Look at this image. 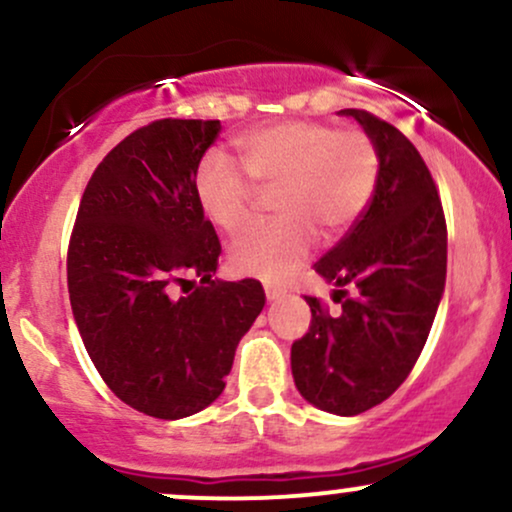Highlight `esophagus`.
<instances>
[{
  "label": "esophagus",
  "instance_id": "esophagus-1",
  "mask_svg": "<svg viewBox=\"0 0 512 512\" xmlns=\"http://www.w3.org/2000/svg\"><path fill=\"white\" fill-rule=\"evenodd\" d=\"M264 293H267V301H279V298L286 296V291L279 289V286H264Z\"/></svg>",
  "mask_w": 512,
  "mask_h": 512
}]
</instances>
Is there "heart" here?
I'll list each match as a JSON object with an SVG mask.
<instances>
[{
	"instance_id": "b5f03b06",
	"label": "heart",
	"mask_w": 512,
	"mask_h": 512,
	"mask_svg": "<svg viewBox=\"0 0 512 512\" xmlns=\"http://www.w3.org/2000/svg\"><path fill=\"white\" fill-rule=\"evenodd\" d=\"M236 146L245 170L223 151H207L195 170V199L207 221L233 233L248 221L255 185L276 187L272 209L279 219L250 223L228 245L240 274L267 281L289 276L313 250L315 231L342 236L378 187L380 151L363 129L286 120L248 129Z\"/></svg>"
}]
</instances>
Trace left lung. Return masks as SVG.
Listing matches in <instances>:
<instances>
[{
    "instance_id": "1",
    "label": "left lung",
    "mask_w": 512,
    "mask_h": 512,
    "mask_svg": "<svg viewBox=\"0 0 512 512\" xmlns=\"http://www.w3.org/2000/svg\"><path fill=\"white\" fill-rule=\"evenodd\" d=\"M380 151V178L368 209L317 260L337 286L339 315L320 298L310 330L291 346L298 392L317 409L356 416L385 402L421 356L448 269V228L436 182L416 146L368 110L346 108Z\"/></svg>"
}]
</instances>
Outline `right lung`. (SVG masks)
<instances>
[{
  "label": "right lung",
  "mask_w": 512,
  "mask_h": 512,
  "mask_svg": "<svg viewBox=\"0 0 512 512\" xmlns=\"http://www.w3.org/2000/svg\"><path fill=\"white\" fill-rule=\"evenodd\" d=\"M219 120L134 129L88 180L67 250L81 339L105 385L154 419L209 407L264 308L255 279H211L221 255L195 199V170ZM200 284L185 297L175 285Z\"/></svg>",
  "instance_id": "right-lung-1"
}]
</instances>
